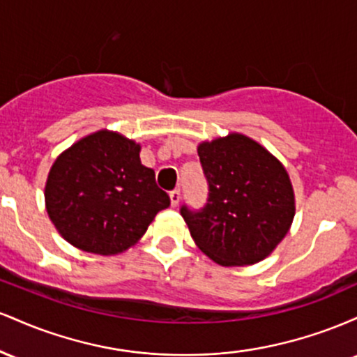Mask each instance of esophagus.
Returning a JSON list of instances; mask_svg holds the SVG:
<instances>
[{"label": "esophagus", "mask_w": 357, "mask_h": 357, "mask_svg": "<svg viewBox=\"0 0 357 357\" xmlns=\"http://www.w3.org/2000/svg\"><path fill=\"white\" fill-rule=\"evenodd\" d=\"M169 199H171V206H178L179 199H181V192L179 190H173L169 192Z\"/></svg>", "instance_id": "esophagus-1"}]
</instances>
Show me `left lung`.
<instances>
[{
	"mask_svg": "<svg viewBox=\"0 0 357 357\" xmlns=\"http://www.w3.org/2000/svg\"><path fill=\"white\" fill-rule=\"evenodd\" d=\"M198 155L208 203L199 211L181 208L195 243L223 267L267 258L296 216V195L284 165L240 132L199 142Z\"/></svg>",
	"mask_w": 357,
	"mask_h": 357,
	"instance_id": "8db88e82",
	"label": "left lung"
}]
</instances>
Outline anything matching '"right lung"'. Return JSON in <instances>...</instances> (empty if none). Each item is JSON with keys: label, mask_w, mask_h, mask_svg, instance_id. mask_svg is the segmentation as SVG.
<instances>
[{"label": "right lung", "mask_w": 357, "mask_h": 357, "mask_svg": "<svg viewBox=\"0 0 357 357\" xmlns=\"http://www.w3.org/2000/svg\"><path fill=\"white\" fill-rule=\"evenodd\" d=\"M141 144L102 129L55 159L45 184L48 218L68 243L97 255H117L142 238L169 196L142 166Z\"/></svg>", "instance_id": "1"}]
</instances>
